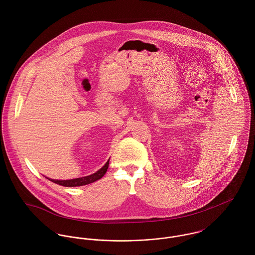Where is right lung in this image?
Instances as JSON below:
<instances>
[{"label":"right lung","instance_id":"obj_1","mask_svg":"<svg viewBox=\"0 0 255 255\" xmlns=\"http://www.w3.org/2000/svg\"><path fill=\"white\" fill-rule=\"evenodd\" d=\"M109 161H107V163L96 173L90 175V176H86V177H82V178H77V179H73V180H64V181H60V180H51L49 179L51 182H55L57 184L63 185V186H81V185H85L91 182H96L98 180H100L107 172L108 167H109Z\"/></svg>","mask_w":255,"mask_h":255}]
</instances>
